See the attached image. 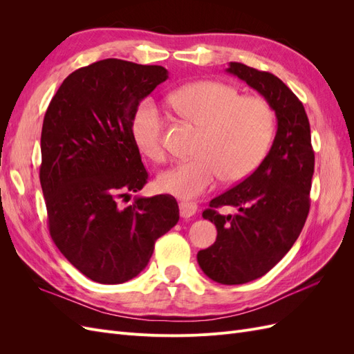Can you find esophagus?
Returning a JSON list of instances; mask_svg holds the SVG:
<instances>
[{
  "label": "esophagus",
  "instance_id": "esophagus-1",
  "mask_svg": "<svg viewBox=\"0 0 354 354\" xmlns=\"http://www.w3.org/2000/svg\"><path fill=\"white\" fill-rule=\"evenodd\" d=\"M198 212V205L194 202H180V216L189 218Z\"/></svg>",
  "mask_w": 354,
  "mask_h": 354
}]
</instances>
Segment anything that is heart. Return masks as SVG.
<instances>
[{"instance_id":"obj_1","label":"heart","mask_w":354,"mask_h":354,"mask_svg":"<svg viewBox=\"0 0 354 354\" xmlns=\"http://www.w3.org/2000/svg\"><path fill=\"white\" fill-rule=\"evenodd\" d=\"M171 103L202 128L196 158L178 162L158 177L159 189L180 199L208 192L221 177L236 183L252 174L266 158L274 134V113L261 97L241 95L233 85L201 81L171 95ZM133 137L140 151L155 160L164 158L162 115L146 100L133 118Z\"/></svg>"}]
</instances>
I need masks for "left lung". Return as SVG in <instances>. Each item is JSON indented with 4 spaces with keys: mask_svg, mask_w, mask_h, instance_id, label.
Returning a JSON list of instances; mask_svg holds the SVG:
<instances>
[{
    "mask_svg": "<svg viewBox=\"0 0 354 354\" xmlns=\"http://www.w3.org/2000/svg\"><path fill=\"white\" fill-rule=\"evenodd\" d=\"M226 72L259 91L277 120L273 145L259 168L202 212L216 224L217 239L198 252L199 267L218 283L241 285L273 269L301 233L310 209L315 152L304 106L279 78L238 62H230ZM220 206L239 211L223 216L216 211Z\"/></svg>",
    "mask_w": 354,
    "mask_h": 354,
    "instance_id": "left-lung-1",
    "label": "left lung"
}]
</instances>
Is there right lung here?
<instances>
[{
  "mask_svg": "<svg viewBox=\"0 0 354 354\" xmlns=\"http://www.w3.org/2000/svg\"><path fill=\"white\" fill-rule=\"evenodd\" d=\"M168 78L162 66L104 59L72 72L42 122L39 181L53 241L99 283H124L147 266L180 216L173 196L121 199L147 183L133 118Z\"/></svg>",
  "mask_w": 354,
  "mask_h": 354,
  "instance_id": "add662e5",
  "label": "right lung"
}]
</instances>
